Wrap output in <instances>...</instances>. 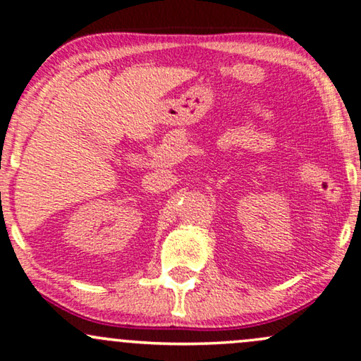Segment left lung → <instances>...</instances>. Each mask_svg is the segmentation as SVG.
Masks as SVG:
<instances>
[{"instance_id": "1", "label": "left lung", "mask_w": 361, "mask_h": 361, "mask_svg": "<svg viewBox=\"0 0 361 361\" xmlns=\"http://www.w3.org/2000/svg\"><path fill=\"white\" fill-rule=\"evenodd\" d=\"M360 200H361V193H360Z\"/></svg>"}]
</instances>
